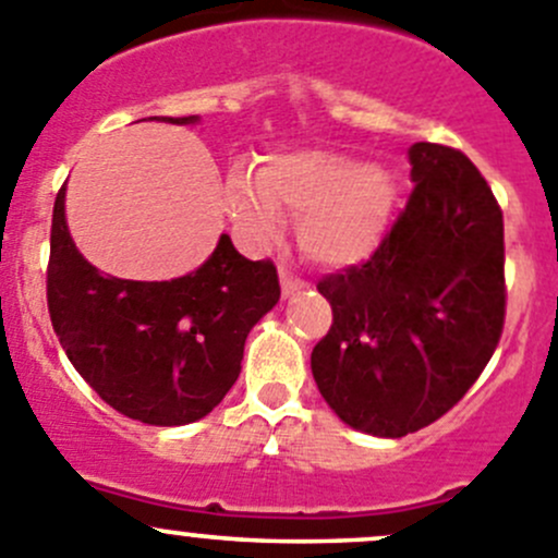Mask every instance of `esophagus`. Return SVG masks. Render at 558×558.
Segmentation results:
<instances>
[{"label": "esophagus", "mask_w": 558, "mask_h": 558, "mask_svg": "<svg viewBox=\"0 0 558 558\" xmlns=\"http://www.w3.org/2000/svg\"><path fill=\"white\" fill-rule=\"evenodd\" d=\"M280 289H283V294L289 296V294H294V291L305 289V280L294 278V275H291V272H286V269H280Z\"/></svg>", "instance_id": "obj_1"}]
</instances>
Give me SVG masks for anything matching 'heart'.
I'll return each instance as SVG.
<instances>
[{
  "mask_svg": "<svg viewBox=\"0 0 558 558\" xmlns=\"http://www.w3.org/2000/svg\"><path fill=\"white\" fill-rule=\"evenodd\" d=\"M395 202L392 180L332 149L275 155L262 177H231L223 204L236 229L269 245L283 229V213L300 215L302 253L322 267H351L376 251Z\"/></svg>",
  "mask_w": 558,
  "mask_h": 558,
  "instance_id": "b5f03b06",
  "label": "heart"
}]
</instances>
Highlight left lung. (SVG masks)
<instances>
[{"label": "left lung", "instance_id": "obj_1", "mask_svg": "<svg viewBox=\"0 0 558 558\" xmlns=\"http://www.w3.org/2000/svg\"><path fill=\"white\" fill-rule=\"evenodd\" d=\"M409 204L371 258L318 283L332 327L311 354L349 428L400 439L436 423L480 378L505 327V220L463 153L409 149Z\"/></svg>", "mask_w": 558, "mask_h": 558}]
</instances>
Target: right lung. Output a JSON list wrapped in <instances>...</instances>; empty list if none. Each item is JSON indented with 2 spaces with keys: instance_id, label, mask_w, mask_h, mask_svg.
<instances>
[{
  "instance_id": "add662e5",
  "label": "right lung",
  "mask_w": 558,
  "mask_h": 558,
  "mask_svg": "<svg viewBox=\"0 0 558 558\" xmlns=\"http://www.w3.org/2000/svg\"><path fill=\"white\" fill-rule=\"evenodd\" d=\"M160 122L196 124L198 117ZM57 193L48 313L64 354L119 414L160 428L207 416L242 371L247 332L278 305L272 262H251L220 234L213 256L171 280L102 275L75 247Z\"/></svg>"
}]
</instances>
